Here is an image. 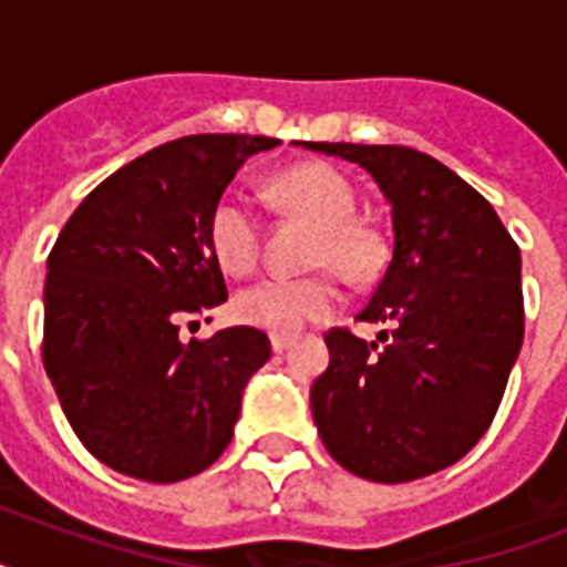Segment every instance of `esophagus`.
Masks as SVG:
<instances>
[{
    "mask_svg": "<svg viewBox=\"0 0 567 567\" xmlns=\"http://www.w3.org/2000/svg\"><path fill=\"white\" fill-rule=\"evenodd\" d=\"M270 347H274V353H282L291 347V336H270Z\"/></svg>",
    "mask_w": 567,
    "mask_h": 567,
    "instance_id": "1",
    "label": "esophagus"
}]
</instances>
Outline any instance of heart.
Returning a JSON list of instances; mask_svg holds the SVG:
<instances>
[{
    "mask_svg": "<svg viewBox=\"0 0 567 567\" xmlns=\"http://www.w3.org/2000/svg\"><path fill=\"white\" fill-rule=\"evenodd\" d=\"M274 196L318 226L311 249L315 265H329L344 279H364L377 267V238L353 220L355 196L341 173L323 164H300L276 176ZM258 214L247 196L223 194L208 217V244L214 261L229 276H247L258 261ZM338 291L329 276L306 279H261L235 297L231 311L244 327L265 329L274 336H293L311 320L336 309Z\"/></svg>",
    "mask_w": 567,
    "mask_h": 567,
    "instance_id": "b5f03b06",
    "label": "heart"
}]
</instances>
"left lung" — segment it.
Wrapping results in <instances>:
<instances>
[{"mask_svg": "<svg viewBox=\"0 0 567 567\" xmlns=\"http://www.w3.org/2000/svg\"><path fill=\"white\" fill-rule=\"evenodd\" d=\"M371 173L394 247L359 320L327 336L311 417L329 456L371 483H412L483 439L524 341L520 249L485 196L409 146L309 144Z\"/></svg>", "mask_w": 567, "mask_h": 567, "instance_id": "left-lung-1", "label": "left lung"}]
</instances>
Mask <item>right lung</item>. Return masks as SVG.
I'll use <instances>...</instances> for the list:
<instances>
[{
  "mask_svg": "<svg viewBox=\"0 0 567 567\" xmlns=\"http://www.w3.org/2000/svg\"><path fill=\"white\" fill-rule=\"evenodd\" d=\"M276 137L190 135L96 185L58 235L43 285V368L66 421L102 465L179 483L229 447L261 329L188 344L179 323L226 302L208 217L240 164Z\"/></svg>",
  "mask_w": 567,
  "mask_h": 567,
  "instance_id": "1",
  "label": "right lung"
}]
</instances>
